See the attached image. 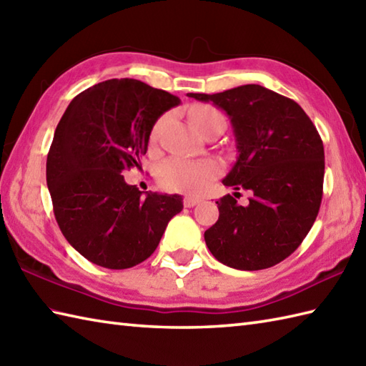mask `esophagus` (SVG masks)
<instances>
[{
  "label": "esophagus",
  "instance_id": "1",
  "mask_svg": "<svg viewBox=\"0 0 366 366\" xmlns=\"http://www.w3.org/2000/svg\"><path fill=\"white\" fill-rule=\"evenodd\" d=\"M198 203H201V198H198V197L187 195L184 198V206L185 207H193V206H197Z\"/></svg>",
  "mask_w": 366,
  "mask_h": 366
}]
</instances>
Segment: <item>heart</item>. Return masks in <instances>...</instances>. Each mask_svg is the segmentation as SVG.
<instances>
[{
	"mask_svg": "<svg viewBox=\"0 0 366 366\" xmlns=\"http://www.w3.org/2000/svg\"><path fill=\"white\" fill-rule=\"evenodd\" d=\"M192 121L204 132L217 121H224L223 114L211 105H199L193 108ZM165 119H160L152 130V139L159 137V132ZM222 165L215 159H187L181 155L168 157L159 167V182L163 189L173 192L201 193L204 192L214 179L220 174Z\"/></svg>",
	"mask_w": 366,
	"mask_h": 366,
	"instance_id": "obj_1",
	"label": "heart"
}]
</instances>
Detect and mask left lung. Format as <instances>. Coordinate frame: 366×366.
Wrapping results in <instances>:
<instances>
[{"label": "left lung", "instance_id": "8db88e82", "mask_svg": "<svg viewBox=\"0 0 366 366\" xmlns=\"http://www.w3.org/2000/svg\"><path fill=\"white\" fill-rule=\"evenodd\" d=\"M187 96L229 116L239 155L223 185L253 193L247 206L237 192L217 201L207 248L232 269L275 266L297 250L321 207L324 146L315 124L297 102L259 84Z\"/></svg>", "mask_w": 366, "mask_h": 366}]
</instances>
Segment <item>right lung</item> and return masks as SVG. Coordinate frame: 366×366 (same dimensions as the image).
Returning a JSON list of instances; mask_svg holds the SVG:
<instances>
[{
	"instance_id": "obj_1",
	"label": "right lung",
	"mask_w": 366,
	"mask_h": 366,
	"mask_svg": "<svg viewBox=\"0 0 366 366\" xmlns=\"http://www.w3.org/2000/svg\"><path fill=\"white\" fill-rule=\"evenodd\" d=\"M181 99L132 79L107 80L80 92L54 130L46 155L54 219L88 261L129 269L155 252L179 195L129 185L124 169L142 167L155 121Z\"/></svg>"
}]
</instances>
